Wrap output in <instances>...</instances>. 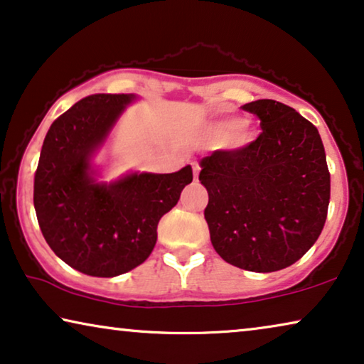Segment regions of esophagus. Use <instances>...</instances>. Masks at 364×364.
<instances>
[{"instance_id": "34e87169", "label": "esophagus", "mask_w": 364, "mask_h": 364, "mask_svg": "<svg viewBox=\"0 0 364 364\" xmlns=\"http://www.w3.org/2000/svg\"><path fill=\"white\" fill-rule=\"evenodd\" d=\"M193 165V171H194V180H198V176H199V165L198 163H191Z\"/></svg>"}]
</instances>
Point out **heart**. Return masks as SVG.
Returning a JSON list of instances; mask_svg holds the SVG:
<instances>
[{
	"label": "heart",
	"mask_w": 364,
	"mask_h": 364,
	"mask_svg": "<svg viewBox=\"0 0 364 364\" xmlns=\"http://www.w3.org/2000/svg\"><path fill=\"white\" fill-rule=\"evenodd\" d=\"M214 132L228 133L226 135V146L228 148H242L252 140V130L247 122H237V120H226L221 122L214 127Z\"/></svg>",
	"instance_id": "1"
}]
</instances>
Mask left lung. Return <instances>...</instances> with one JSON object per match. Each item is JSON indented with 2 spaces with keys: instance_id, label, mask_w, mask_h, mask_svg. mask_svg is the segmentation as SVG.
<instances>
[{
  "instance_id": "left-lung-1",
  "label": "left lung",
  "mask_w": 364,
  "mask_h": 364,
  "mask_svg": "<svg viewBox=\"0 0 364 364\" xmlns=\"http://www.w3.org/2000/svg\"><path fill=\"white\" fill-rule=\"evenodd\" d=\"M262 133L239 150L199 161L208 189L204 209L216 252L235 267L275 272L316 242L330 204L325 148L314 124L280 102L242 105Z\"/></svg>"
}]
</instances>
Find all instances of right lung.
<instances>
[{
	"mask_svg": "<svg viewBox=\"0 0 364 364\" xmlns=\"http://www.w3.org/2000/svg\"><path fill=\"white\" fill-rule=\"evenodd\" d=\"M138 99L95 94L79 100L50 125L34 176V209L46 242L70 267L92 277H117L145 262L163 214L193 181L176 173L132 171L99 181L94 156Z\"/></svg>",
	"mask_w": 364,
	"mask_h": 364,
	"instance_id": "obj_1",
	"label": "right lung"
}]
</instances>
